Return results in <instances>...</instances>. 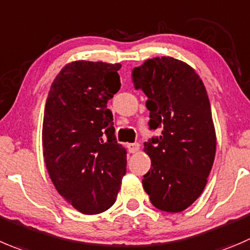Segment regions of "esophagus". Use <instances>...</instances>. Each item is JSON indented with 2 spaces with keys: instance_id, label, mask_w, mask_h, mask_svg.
I'll return each mask as SVG.
<instances>
[{
  "instance_id": "1",
  "label": "esophagus",
  "mask_w": 250,
  "mask_h": 250,
  "mask_svg": "<svg viewBox=\"0 0 250 250\" xmlns=\"http://www.w3.org/2000/svg\"><path fill=\"white\" fill-rule=\"evenodd\" d=\"M127 149H129L130 153H136L140 149L139 144H127Z\"/></svg>"
}]
</instances>
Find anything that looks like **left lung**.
<instances>
[{
  "label": "left lung",
  "mask_w": 250,
  "mask_h": 250,
  "mask_svg": "<svg viewBox=\"0 0 250 250\" xmlns=\"http://www.w3.org/2000/svg\"><path fill=\"white\" fill-rule=\"evenodd\" d=\"M136 89L147 96L149 129L159 137L145 142L151 168L142 185L154 208L180 212L203 194L216 153L210 101L200 76L169 56L145 61L132 71Z\"/></svg>",
  "instance_id": "left-lung-1"
}]
</instances>
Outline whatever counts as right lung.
<instances>
[{"mask_svg": "<svg viewBox=\"0 0 250 250\" xmlns=\"http://www.w3.org/2000/svg\"><path fill=\"white\" fill-rule=\"evenodd\" d=\"M120 63L73 61L50 87L42 153L59 194L84 215L108 210L126 173V149L116 142L109 99L120 89Z\"/></svg>", "mask_w": 250, "mask_h": 250, "instance_id": "add662e5", "label": "right lung"}]
</instances>
